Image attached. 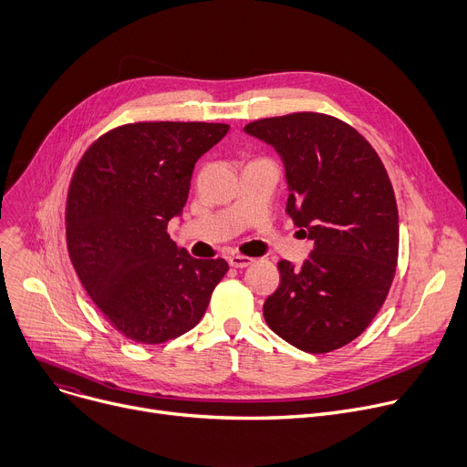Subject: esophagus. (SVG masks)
Masks as SVG:
<instances>
[{
    "label": "esophagus",
    "mask_w": 467,
    "mask_h": 467,
    "mask_svg": "<svg viewBox=\"0 0 467 467\" xmlns=\"http://www.w3.org/2000/svg\"><path fill=\"white\" fill-rule=\"evenodd\" d=\"M252 263H254V259L245 257V255H231L229 257V265L234 266V268H245V266H250Z\"/></svg>",
    "instance_id": "34e87169"
}]
</instances>
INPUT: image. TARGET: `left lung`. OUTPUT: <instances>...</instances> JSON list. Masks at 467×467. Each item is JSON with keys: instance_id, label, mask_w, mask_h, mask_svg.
Returning a JSON list of instances; mask_svg holds the SVG:
<instances>
[{"instance_id": "obj_1", "label": "left lung", "mask_w": 467, "mask_h": 467, "mask_svg": "<svg viewBox=\"0 0 467 467\" xmlns=\"http://www.w3.org/2000/svg\"><path fill=\"white\" fill-rule=\"evenodd\" d=\"M285 167L287 213L314 240L295 268L279 261L266 325L306 353H328L360 336L381 309L398 263V208L378 151L349 123L295 112L247 123Z\"/></svg>"}]
</instances>
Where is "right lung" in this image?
<instances>
[{
	"label": "right lung",
	"mask_w": 467,
	"mask_h": 467,
	"mask_svg": "<svg viewBox=\"0 0 467 467\" xmlns=\"http://www.w3.org/2000/svg\"><path fill=\"white\" fill-rule=\"evenodd\" d=\"M227 123L137 121L93 142L71 178L66 236L77 275L107 321L137 344L192 330L225 259H193L167 233L190 195L197 160Z\"/></svg>",
	"instance_id": "right-lung-1"
}]
</instances>
